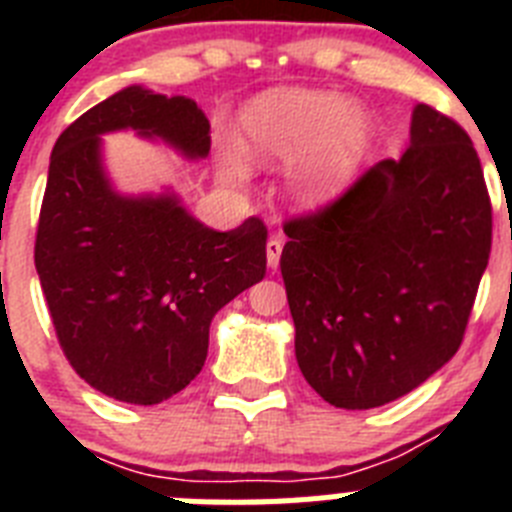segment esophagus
<instances>
[{
    "instance_id": "esophagus-1",
    "label": "esophagus",
    "mask_w": 512,
    "mask_h": 512,
    "mask_svg": "<svg viewBox=\"0 0 512 512\" xmlns=\"http://www.w3.org/2000/svg\"><path fill=\"white\" fill-rule=\"evenodd\" d=\"M282 238H269V243H266V264H269V269H277L279 266V259H282Z\"/></svg>"
}]
</instances>
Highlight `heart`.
<instances>
[{
    "mask_svg": "<svg viewBox=\"0 0 512 512\" xmlns=\"http://www.w3.org/2000/svg\"><path fill=\"white\" fill-rule=\"evenodd\" d=\"M246 151L264 164H289V192L302 207H323L348 187L366 146V120L333 92L277 89L241 115ZM220 169L243 182L246 161L225 148Z\"/></svg>",
    "mask_w": 512,
    "mask_h": 512,
    "instance_id": "b5f03b06",
    "label": "heart"
}]
</instances>
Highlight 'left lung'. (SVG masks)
<instances>
[{
  "label": "left lung",
  "mask_w": 512,
  "mask_h": 512,
  "mask_svg": "<svg viewBox=\"0 0 512 512\" xmlns=\"http://www.w3.org/2000/svg\"><path fill=\"white\" fill-rule=\"evenodd\" d=\"M284 233L297 364L325 402L387 405L459 351L490 261L492 207L451 117L415 104L408 151Z\"/></svg>",
  "instance_id": "8db88e82"
}]
</instances>
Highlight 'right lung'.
<instances>
[{"label":"right lung","mask_w":512,"mask_h":512,"mask_svg":"<svg viewBox=\"0 0 512 512\" xmlns=\"http://www.w3.org/2000/svg\"><path fill=\"white\" fill-rule=\"evenodd\" d=\"M135 130L189 161L210 153V120L189 97L125 87L71 122L48 166L35 269L63 354L102 395L156 405L202 372L220 307L266 274V228L220 233L174 192L120 194L102 135Z\"/></svg>","instance_id":"right-lung-1"}]
</instances>
